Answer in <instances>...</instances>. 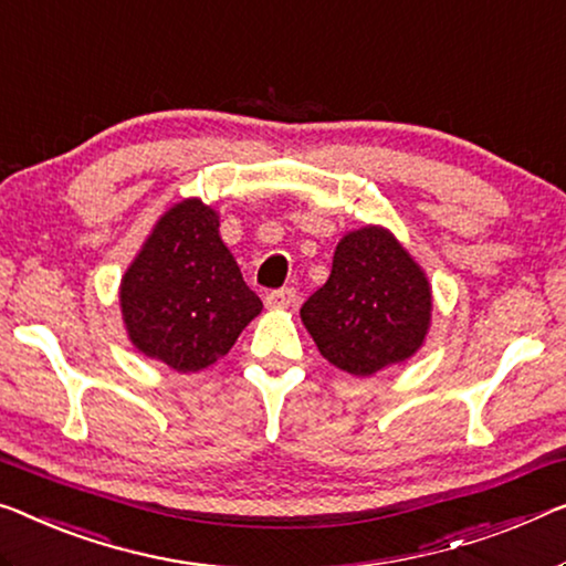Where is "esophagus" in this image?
Instances as JSON below:
<instances>
[{
  "instance_id": "34e87169",
  "label": "esophagus",
  "mask_w": 566,
  "mask_h": 566,
  "mask_svg": "<svg viewBox=\"0 0 566 566\" xmlns=\"http://www.w3.org/2000/svg\"><path fill=\"white\" fill-rule=\"evenodd\" d=\"M294 300H297V290H294V286H282V290H274L266 294V307L269 310H286L294 305Z\"/></svg>"
}]
</instances>
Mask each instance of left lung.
<instances>
[{
    "mask_svg": "<svg viewBox=\"0 0 566 566\" xmlns=\"http://www.w3.org/2000/svg\"><path fill=\"white\" fill-rule=\"evenodd\" d=\"M317 350L350 376L415 356L432 319V286L381 226L345 233L327 282L300 310Z\"/></svg>",
    "mask_w": 566,
    "mask_h": 566,
    "instance_id": "1",
    "label": "left lung"
}]
</instances>
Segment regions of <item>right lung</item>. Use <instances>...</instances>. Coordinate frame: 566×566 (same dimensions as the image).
I'll return each mask as SVG.
<instances>
[{"label":"right lung","instance_id":"1","mask_svg":"<svg viewBox=\"0 0 566 566\" xmlns=\"http://www.w3.org/2000/svg\"><path fill=\"white\" fill-rule=\"evenodd\" d=\"M218 226L202 200L175 202L122 276V317L134 348L180 374L213 366L261 312Z\"/></svg>","mask_w":566,"mask_h":566}]
</instances>
